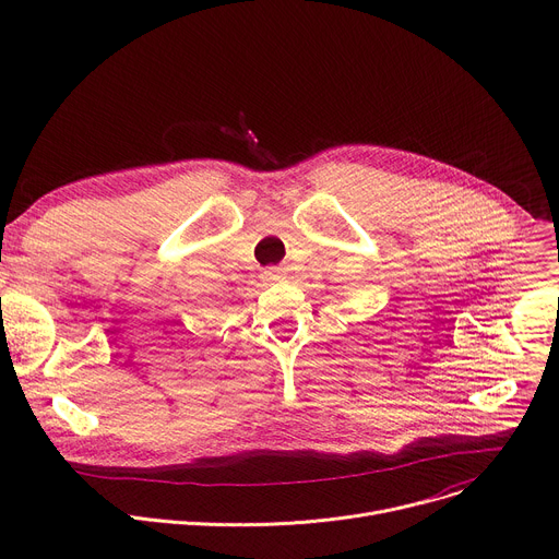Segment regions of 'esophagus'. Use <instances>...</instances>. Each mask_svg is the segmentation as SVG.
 <instances>
[{
    "mask_svg": "<svg viewBox=\"0 0 559 559\" xmlns=\"http://www.w3.org/2000/svg\"><path fill=\"white\" fill-rule=\"evenodd\" d=\"M285 278V270H281V267H270V270H265L263 272V281L265 283H278V281H283Z\"/></svg>",
    "mask_w": 559,
    "mask_h": 559,
    "instance_id": "34e87169",
    "label": "esophagus"
}]
</instances>
